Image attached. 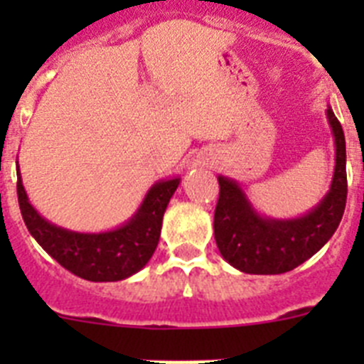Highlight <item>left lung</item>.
Wrapping results in <instances>:
<instances>
[{"instance_id": "left-lung-1", "label": "left lung", "mask_w": 364, "mask_h": 364, "mask_svg": "<svg viewBox=\"0 0 364 364\" xmlns=\"http://www.w3.org/2000/svg\"><path fill=\"white\" fill-rule=\"evenodd\" d=\"M326 117L336 138V169L330 191L306 215L288 220L262 217L235 180L218 176L215 240L233 268L253 275H277L297 268L332 239L346 205V144L330 107Z\"/></svg>"}]
</instances>
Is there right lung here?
<instances>
[{
	"label": "right lung",
	"mask_w": 364,
	"mask_h": 364,
	"mask_svg": "<svg viewBox=\"0 0 364 364\" xmlns=\"http://www.w3.org/2000/svg\"><path fill=\"white\" fill-rule=\"evenodd\" d=\"M180 178L160 180L124 226L105 233H78L45 220L28 202L18 167V202L25 226L58 264L92 282H112L140 272L153 257L162 218Z\"/></svg>",
	"instance_id": "add662e5"
}]
</instances>
